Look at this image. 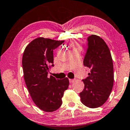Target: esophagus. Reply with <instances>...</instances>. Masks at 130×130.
<instances>
[{
    "mask_svg": "<svg viewBox=\"0 0 130 130\" xmlns=\"http://www.w3.org/2000/svg\"><path fill=\"white\" fill-rule=\"evenodd\" d=\"M69 82L70 83H73L74 82V80H73V79H69Z\"/></svg>",
    "mask_w": 130,
    "mask_h": 130,
    "instance_id": "1",
    "label": "esophagus"
}]
</instances>
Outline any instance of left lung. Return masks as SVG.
I'll list each match as a JSON object with an SVG mask.
<instances>
[{"mask_svg": "<svg viewBox=\"0 0 130 130\" xmlns=\"http://www.w3.org/2000/svg\"><path fill=\"white\" fill-rule=\"evenodd\" d=\"M87 40L88 48L83 64L90 69V72L83 80L84 88L80 93V97L84 105L95 108L106 102L112 91L113 63L110 49L102 38L91 35Z\"/></svg>", "mask_w": 130, "mask_h": 130, "instance_id": "obj_1", "label": "left lung"}]
</instances>
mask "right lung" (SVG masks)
<instances>
[{
	"mask_svg": "<svg viewBox=\"0 0 130 130\" xmlns=\"http://www.w3.org/2000/svg\"><path fill=\"white\" fill-rule=\"evenodd\" d=\"M64 42L38 37L26 47L22 57L24 79L30 95L40 110L53 112L60 107L64 92L68 88L69 80L53 76L48 72L53 64V50Z\"/></svg>",
	"mask_w": 130,
	"mask_h": 130,
	"instance_id": "add662e5",
	"label": "right lung"
}]
</instances>
